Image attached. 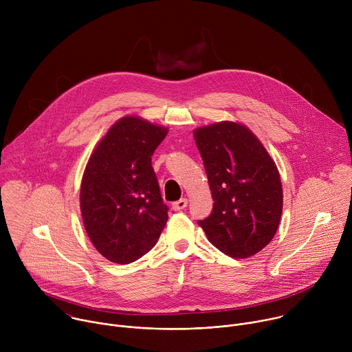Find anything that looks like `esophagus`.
<instances>
[{"label": "esophagus", "mask_w": 352, "mask_h": 352, "mask_svg": "<svg viewBox=\"0 0 352 352\" xmlns=\"http://www.w3.org/2000/svg\"><path fill=\"white\" fill-rule=\"evenodd\" d=\"M186 206H188V199H186V197H182V199H179V200H177V202L173 204V209H174L175 212L184 210Z\"/></svg>", "instance_id": "1"}]
</instances>
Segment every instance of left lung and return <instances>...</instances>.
Wrapping results in <instances>:
<instances>
[{"label": "left lung", "mask_w": 352, "mask_h": 352, "mask_svg": "<svg viewBox=\"0 0 352 352\" xmlns=\"http://www.w3.org/2000/svg\"><path fill=\"white\" fill-rule=\"evenodd\" d=\"M214 200L199 220L223 254L245 259L270 243L283 213V186L274 160L241 122L221 121L193 131Z\"/></svg>", "instance_id": "obj_1"}]
</instances>
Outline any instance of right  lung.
Instances as JSON below:
<instances>
[{
	"instance_id": "1",
	"label": "right lung",
	"mask_w": 352,
	"mask_h": 352,
	"mask_svg": "<svg viewBox=\"0 0 352 352\" xmlns=\"http://www.w3.org/2000/svg\"><path fill=\"white\" fill-rule=\"evenodd\" d=\"M168 128L120 118L89 157L80 184L85 230L107 261L128 265L152 249L167 220L152 155Z\"/></svg>"
}]
</instances>
